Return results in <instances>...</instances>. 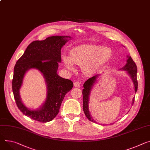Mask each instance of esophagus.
Here are the masks:
<instances>
[{
    "label": "esophagus",
    "instance_id": "esophagus-1",
    "mask_svg": "<svg viewBox=\"0 0 150 150\" xmlns=\"http://www.w3.org/2000/svg\"><path fill=\"white\" fill-rule=\"evenodd\" d=\"M74 86L76 87H79L80 86V83L78 82V81H75V82L74 83Z\"/></svg>",
    "mask_w": 150,
    "mask_h": 150
}]
</instances>
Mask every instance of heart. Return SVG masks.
<instances>
[{
	"label": "heart",
	"instance_id": "heart-1",
	"mask_svg": "<svg viewBox=\"0 0 150 150\" xmlns=\"http://www.w3.org/2000/svg\"><path fill=\"white\" fill-rule=\"evenodd\" d=\"M112 56L111 48L98 45H84L73 48L70 51V57H63L67 69L74 70V63L83 66V71L86 75H91L97 71Z\"/></svg>",
	"mask_w": 150,
	"mask_h": 150
}]
</instances>
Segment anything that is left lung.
I'll use <instances>...</instances> for the list:
<instances>
[{
  "label": "left lung",
  "instance_id": "left-lung-1",
  "mask_svg": "<svg viewBox=\"0 0 150 150\" xmlns=\"http://www.w3.org/2000/svg\"><path fill=\"white\" fill-rule=\"evenodd\" d=\"M127 60H126V64L125 65V66L122 67V68H120L119 69L120 71H125L127 73V74L130 76L133 84L134 87V93L137 91L138 90V81H137V67L131 57L129 55L127 56ZM100 74H98L96 75L95 76L89 78L87 79L86 82L84 83L83 87L84 89H83V111L84 112L87 117V118L92 122H96V121H95L91 115L90 114L89 111V108H88V104H89V101H90V97L91 95V92L92 89L93 88V87L94 85L96 84L97 83L98 79L99 77L100 76ZM134 100V98H133L132 99V105H133ZM112 123H110L111 125Z\"/></svg>",
  "mask_w": 150,
  "mask_h": 150
}]
</instances>
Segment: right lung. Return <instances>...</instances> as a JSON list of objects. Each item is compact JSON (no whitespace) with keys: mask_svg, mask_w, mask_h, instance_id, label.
I'll return each mask as SVG.
<instances>
[{"mask_svg":"<svg viewBox=\"0 0 150 150\" xmlns=\"http://www.w3.org/2000/svg\"><path fill=\"white\" fill-rule=\"evenodd\" d=\"M70 39L72 37L69 36H52L43 40H35L17 62L13 69L12 91L18 109L25 115L47 122L59 113L66 94L74 86L72 81L62 78L57 74L59 63L62 62L61 49ZM30 69H36L41 73L47 86L45 101L35 110L23 103L19 93L24 76Z\"/></svg>","mask_w":150,"mask_h":150,"instance_id":"add662e5","label":"right lung"}]
</instances>
